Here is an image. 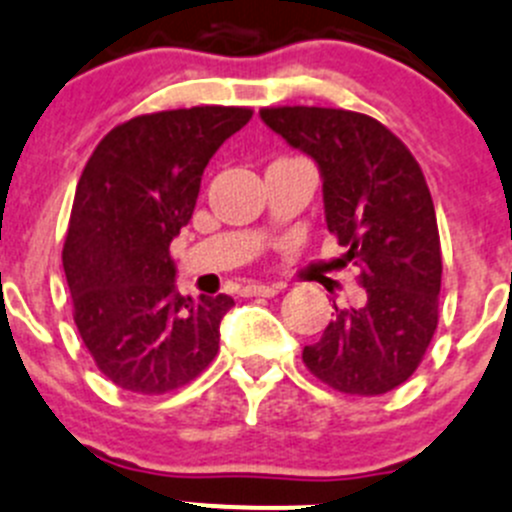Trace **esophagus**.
<instances>
[{
	"label": "esophagus",
	"mask_w": 512,
	"mask_h": 512,
	"mask_svg": "<svg viewBox=\"0 0 512 512\" xmlns=\"http://www.w3.org/2000/svg\"><path fill=\"white\" fill-rule=\"evenodd\" d=\"M245 295H262V298H272V295L283 293V285H265V283H250L242 288Z\"/></svg>",
	"instance_id": "esophagus-1"
}]
</instances>
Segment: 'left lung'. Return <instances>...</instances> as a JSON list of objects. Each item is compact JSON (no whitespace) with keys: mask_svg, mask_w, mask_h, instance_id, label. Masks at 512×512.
<instances>
[{"mask_svg":"<svg viewBox=\"0 0 512 512\" xmlns=\"http://www.w3.org/2000/svg\"><path fill=\"white\" fill-rule=\"evenodd\" d=\"M262 123L315 161L326 224L366 295L336 308L303 361L343 394L376 396L417 371L437 328L442 252L432 194L409 148L364 113L262 108Z\"/></svg>","mask_w":512,"mask_h":512,"instance_id":"8db88e82","label":"left lung"}]
</instances>
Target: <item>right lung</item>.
Wrapping results in <instances>:
<instances>
[{
	"label": "right lung",
	"mask_w": 512,
	"mask_h": 512,
	"mask_svg": "<svg viewBox=\"0 0 512 512\" xmlns=\"http://www.w3.org/2000/svg\"><path fill=\"white\" fill-rule=\"evenodd\" d=\"M250 118V108L224 105L138 116L113 128L85 164L62 267L80 338L121 389H179L217 356L234 300L184 298L169 245L194 214L209 159Z\"/></svg>",
	"instance_id": "1"
}]
</instances>
